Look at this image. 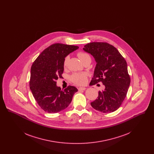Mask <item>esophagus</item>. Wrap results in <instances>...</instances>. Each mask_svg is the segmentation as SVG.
I'll list each match as a JSON object with an SVG mask.
<instances>
[{
    "mask_svg": "<svg viewBox=\"0 0 154 154\" xmlns=\"http://www.w3.org/2000/svg\"><path fill=\"white\" fill-rule=\"evenodd\" d=\"M78 89H79V91H84L86 89V88L85 87H79L78 88Z\"/></svg>",
    "mask_w": 154,
    "mask_h": 154,
    "instance_id": "1",
    "label": "esophagus"
}]
</instances>
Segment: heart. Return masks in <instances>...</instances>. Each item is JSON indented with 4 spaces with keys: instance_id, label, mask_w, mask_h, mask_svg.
Returning a JSON list of instances; mask_svg holds the SVG:
<instances>
[{
    "instance_id": "b5f03b06",
    "label": "heart",
    "mask_w": 154,
    "mask_h": 154,
    "mask_svg": "<svg viewBox=\"0 0 154 154\" xmlns=\"http://www.w3.org/2000/svg\"><path fill=\"white\" fill-rule=\"evenodd\" d=\"M78 57L84 63V62L87 60H91V58L90 55L86 53L80 52L78 53ZM69 59V57H66L64 60V65L66 66L67 63L68 62V60ZM71 80L73 82L74 84L77 85H83L84 84L87 80V74L85 73H74L70 77Z\"/></svg>"
}]
</instances>
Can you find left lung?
Listing matches in <instances>:
<instances>
[{
    "label": "left lung",
    "mask_w": 154,
    "mask_h": 154,
    "mask_svg": "<svg viewBox=\"0 0 154 154\" xmlns=\"http://www.w3.org/2000/svg\"><path fill=\"white\" fill-rule=\"evenodd\" d=\"M83 50L90 54L96 63L90 84L102 82L105 86L97 99L91 103V106L103 113L115 111L123 102L131 83L126 60L116 48L107 43H88Z\"/></svg>",
    "instance_id": "1"
}]
</instances>
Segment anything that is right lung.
<instances>
[{
  "label": "right lung",
  "mask_w": 154,
  "mask_h": 154,
  "mask_svg": "<svg viewBox=\"0 0 154 154\" xmlns=\"http://www.w3.org/2000/svg\"><path fill=\"white\" fill-rule=\"evenodd\" d=\"M78 46L56 43L45 49L30 69V89L39 106L47 112L56 113L65 109L78 89L69 86L64 90L56 81L64 70V60Z\"/></svg>",
  "instance_id": "add662e5"
}]
</instances>
